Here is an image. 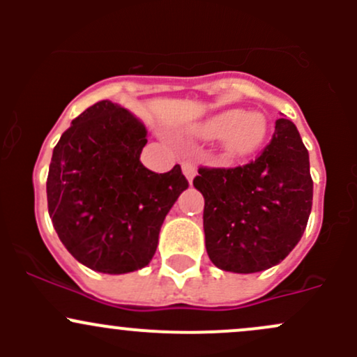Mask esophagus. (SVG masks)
Masks as SVG:
<instances>
[{
	"mask_svg": "<svg viewBox=\"0 0 357 357\" xmlns=\"http://www.w3.org/2000/svg\"><path fill=\"white\" fill-rule=\"evenodd\" d=\"M183 172H185L186 179H188V181H192V179L195 178V174H197L195 162H193V160H185V162H183Z\"/></svg>",
	"mask_w": 357,
	"mask_h": 357,
	"instance_id": "1",
	"label": "esophagus"
}]
</instances>
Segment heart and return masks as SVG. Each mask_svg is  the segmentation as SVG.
<instances>
[{
	"instance_id": "1",
	"label": "heart",
	"mask_w": 357,
	"mask_h": 357,
	"mask_svg": "<svg viewBox=\"0 0 357 357\" xmlns=\"http://www.w3.org/2000/svg\"><path fill=\"white\" fill-rule=\"evenodd\" d=\"M199 131L205 138H222L226 155L236 158L250 155L264 143L268 122L259 112L228 109L208 117Z\"/></svg>"
}]
</instances>
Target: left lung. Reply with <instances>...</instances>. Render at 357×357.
I'll return each instance as SVG.
<instances>
[{
	"label": "left lung",
	"instance_id": "8db88e82",
	"mask_svg": "<svg viewBox=\"0 0 357 357\" xmlns=\"http://www.w3.org/2000/svg\"><path fill=\"white\" fill-rule=\"evenodd\" d=\"M205 248L222 271L257 273L302 238L312 207L309 153L295 124L278 119L261 153L236 167H199Z\"/></svg>",
	"mask_w": 357,
	"mask_h": 357
}]
</instances>
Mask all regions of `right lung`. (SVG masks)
I'll use <instances>...</instances> for the list:
<instances>
[{"label":"right lung","mask_w":357,"mask_h":357,"mask_svg":"<svg viewBox=\"0 0 357 357\" xmlns=\"http://www.w3.org/2000/svg\"><path fill=\"white\" fill-rule=\"evenodd\" d=\"M146 129L109 100L72 121L53 149L46 195L60 242L81 264L122 275L142 269L188 188L179 164L158 174L139 162Z\"/></svg>","instance_id":"right-lung-1"}]
</instances>
